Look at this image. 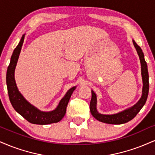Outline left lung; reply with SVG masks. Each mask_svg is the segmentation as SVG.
I'll return each instance as SVG.
<instances>
[{
  "label": "left lung",
  "instance_id": "1",
  "mask_svg": "<svg viewBox=\"0 0 155 155\" xmlns=\"http://www.w3.org/2000/svg\"><path fill=\"white\" fill-rule=\"evenodd\" d=\"M133 45L136 48L137 53L140 59V68H141V76L142 82H143V87H142V95L139 101L133 106L130 107L124 111L119 112V113L114 114H103L99 113L97 109V96L93 90H92V98L90 104V109L92 115L97 120L104 123L111 124H121L126 123L131 120H133L136 116L137 114L140 111L142 107L144 106L146 101L147 100L149 93V73L147 68V64L144 59L142 49L136 43L134 40H133Z\"/></svg>",
  "mask_w": 155,
  "mask_h": 155
}]
</instances>
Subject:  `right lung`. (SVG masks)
<instances>
[{
    "mask_svg": "<svg viewBox=\"0 0 155 155\" xmlns=\"http://www.w3.org/2000/svg\"><path fill=\"white\" fill-rule=\"evenodd\" d=\"M25 35V34L22 35L18 45L14 50L11 58L10 64L7 69L6 84L10 102L15 111L32 124H49L58 122L65 116L67 105L76 87H73L68 90L64 97L60 100L58 106L53 111H42L30 104L19 91L15 79V68L24 42Z\"/></svg>",
    "mask_w": 155,
    "mask_h": 155,
    "instance_id": "obj_1",
    "label": "right lung"
}]
</instances>
